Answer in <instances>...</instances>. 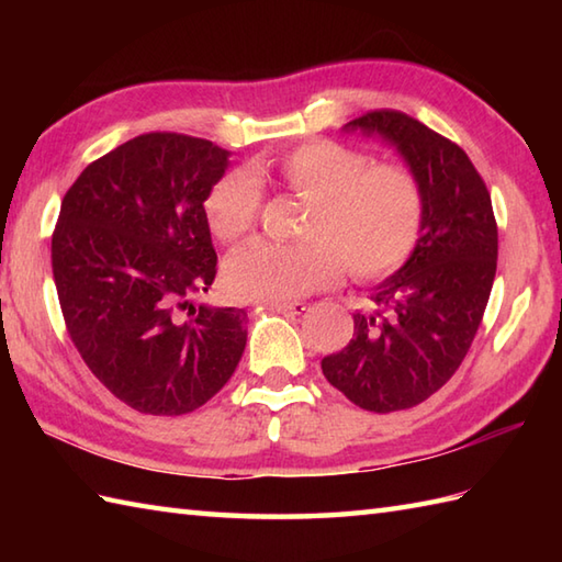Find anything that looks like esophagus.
<instances>
[{
  "label": "esophagus",
  "instance_id": "obj_1",
  "mask_svg": "<svg viewBox=\"0 0 562 562\" xmlns=\"http://www.w3.org/2000/svg\"><path fill=\"white\" fill-rule=\"evenodd\" d=\"M266 308H268V312H278V314H302V312H306V304L304 302H292V304L268 302Z\"/></svg>",
  "mask_w": 562,
  "mask_h": 562
}]
</instances>
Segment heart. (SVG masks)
Returning <instances> with one entry per match:
<instances>
[{
    "label": "heart",
    "instance_id": "obj_1",
    "mask_svg": "<svg viewBox=\"0 0 562 562\" xmlns=\"http://www.w3.org/2000/svg\"><path fill=\"white\" fill-rule=\"evenodd\" d=\"M272 173L308 202L304 244L250 241L226 258L224 288L238 300L292 302L338 278L340 266L362 280L401 268L423 229L425 195L415 173L398 164H372L369 154L333 139L290 149L270 166L222 176L205 198L210 232L234 244L256 226L260 183Z\"/></svg>",
    "mask_w": 562,
    "mask_h": 562
}]
</instances>
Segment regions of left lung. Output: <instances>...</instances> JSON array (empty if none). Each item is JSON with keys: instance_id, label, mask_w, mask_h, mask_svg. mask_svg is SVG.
Returning a JSON list of instances; mask_svg holds the SVG:
<instances>
[{"instance_id": "left-lung-1", "label": "left lung", "mask_w": 562, "mask_h": 562, "mask_svg": "<svg viewBox=\"0 0 562 562\" xmlns=\"http://www.w3.org/2000/svg\"><path fill=\"white\" fill-rule=\"evenodd\" d=\"M342 130L384 139L425 195L415 250L369 290L372 308L352 314V340L321 360L324 376L355 405L393 413L432 396L469 352L493 290L497 224L465 151L420 121L374 111Z\"/></svg>"}]
</instances>
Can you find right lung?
I'll return each instance as SVG.
<instances>
[{"instance_id": "obj_1", "label": "right lung", "mask_w": 562, "mask_h": 562, "mask_svg": "<svg viewBox=\"0 0 562 562\" xmlns=\"http://www.w3.org/2000/svg\"><path fill=\"white\" fill-rule=\"evenodd\" d=\"M226 169L210 139L139 135L89 164L59 207L53 278L69 338L139 413L200 408L244 355V308L193 304L217 274L205 198Z\"/></svg>"}]
</instances>
